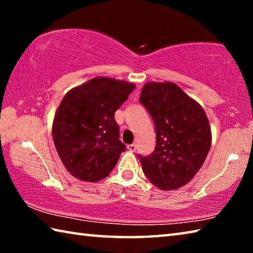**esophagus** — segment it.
<instances>
[{
    "label": "esophagus",
    "mask_w": 253,
    "mask_h": 253,
    "mask_svg": "<svg viewBox=\"0 0 253 253\" xmlns=\"http://www.w3.org/2000/svg\"><path fill=\"white\" fill-rule=\"evenodd\" d=\"M127 148H128V149H129V151H130V152H135V151H136V148H137V146H136V145H135V144H130V145H128V146H127Z\"/></svg>",
    "instance_id": "esophagus-1"
}]
</instances>
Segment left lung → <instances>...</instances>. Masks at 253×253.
Here are the masks:
<instances>
[{
    "instance_id": "8db88e82",
    "label": "left lung",
    "mask_w": 253,
    "mask_h": 253,
    "mask_svg": "<svg viewBox=\"0 0 253 253\" xmlns=\"http://www.w3.org/2000/svg\"><path fill=\"white\" fill-rule=\"evenodd\" d=\"M139 101L155 125L156 147L138 155L146 177L161 190L185 185L202 168L211 147L204 110L173 83L144 84Z\"/></svg>"
}]
</instances>
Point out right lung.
<instances>
[{"label": "right lung", "instance_id": "1", "mask_svg": "<svg viewBox=\"0 0 253 253\" xmlns=\"http://www.w3.org/2000/svg\"><path fill=\"white\" fill-rule=\"evenodd\" d=\"M136 85L110 78H93L71 89L54 116V146L70 174L81 181L108 176L125 152L115 113Z\"/></svg>", "mask_w": 253, "mask_h": 253}]
</instances>
